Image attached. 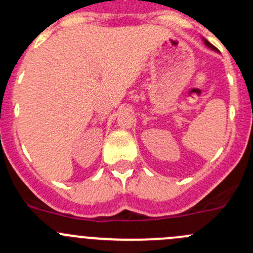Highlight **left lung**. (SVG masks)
<instances>
[{"mask_svg":"<svg viewBox=\"0 0 253 253\" xmlns=\"http://www.w3.org/2000/svg\"><path fill=\"white\" fill-rule=\"evenodd\" d=\"M203 41H205V45H206V46H207V47H210V48H211V50H213V51H217V48H216V47H214V46H213V45H212V43H211V42H208V41H207V40H206V39H203Z\"/></svg>","mask_w":253,"mask_h":253,"instance_id":"1","label":"left lung"}]
</instances>
